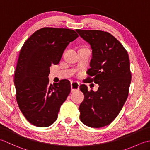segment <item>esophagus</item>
<instances>
[{
    "instance_id": "esophagus-1",
    "label": "esophagus",
    "mask_w": 150,
    "mask_h": 150,
    "mask_svg": "<svg viewBox=\"0 0 150 150\" xmlns=\"http://www.w3.org/2000/svg\"><path fill=\"white\" fill-rule=\"evenodd\" d=\"M71 92H74L79 90V84L77 82H71Z\"/></svg>"
}]
</instances>
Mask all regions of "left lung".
Segmentation results:
<instances>
[{"instance_id":"1","label":"left lung","mask_w":150,"mask_h":150,"mask_svg":"<svg viewBox=\"0 0 150 150\" xmlns=\"http://www.w3.org/2000/svg\"><path fill=\"white\" fill-rule=\"evenodd\" d=\"M92 50L86 82L98 84L97 91L80 86L84 99L79 106L81 122L91 128L110 124L128 98L132 75L128 52L112 35L100 30H77Z\"/></svg>"}]
</instances>
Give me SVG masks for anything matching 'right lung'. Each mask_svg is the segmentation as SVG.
I'll return each instance as SVG.
<instances>
[{
  "label": "right lung",
  "mask_w": 150,
  "mask_h": 150,
  "mask_svg": "<svg viewBox=\"0 0 150 150\" xmlns=\"http://www.w3.org/2000/svg\"><path fill=\"white\" fill-rule=\"evenodd\" d=\"M78 37L72 30L43 28L22 46L14 75L16 99L21 112L33 125L47 127L57 120L71 85L66 79L50 84V68L58 64L67 46Z\"/></svg>",
  "instance_id": "add662e5"
}]
</instances>
